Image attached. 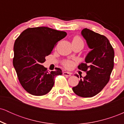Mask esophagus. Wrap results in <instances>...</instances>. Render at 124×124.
<instances>
[{
    "instance_id": "obj_1",
    "label": "esophagus",
    "mask_w": 124,
    "mask_h": 124,
    "mask_svg": "<svg viewBox=\"0 0 124 124\" xmlns=\"http://www.w3.org/2000/svg\"><path fill=\"white\" fill-rule=\"evenodd\" d=\"M63 75H65V76H70L71 75H72V73H70V72H63Z\"/></svg>"
}]
</instances>
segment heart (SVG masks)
Listing matches in <instances>:
<instances>
[{
	"label": "heart",
	"mask_w": 124,
	"mask_h": 124,
	"mask_svg": "<svg viewBox=\"0 0 124 124\" xmlns=\"http://www.w3.org/2000/svg\"><path fill=\"white\" fill-rule=\"evenodd\" d=\"M72 43H78V44H82L83 45V41L79 36H75L73 38V41H72ZM63 65L65 68H68V69H70L73 66L74 63L72 61H66L63 62Z\"/></svg>",
	"instance_id": "1"
}]
</instances>
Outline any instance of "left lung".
I'll use <instances>...</instances> for the list:
<instances>
[{
    "label": "left lung",
    "instance_id": "left-lung-1",
    "mask_svg": "<svg viewBox=\"0 0 124 124\" xmlns=\"http://www.w3.org/2000/svg\"><path fill=\"white\" fill-rule=\"evenodd\" d=\"M81 34L91 51L85 58V63L78 66L79 69L86 72L87 75L72 90L82 97H92L99 93L109 82L114 68V51L104 35L88 28H84Z\"/></svg>",
    "mask_w": 124,
    "mask_h": 124
}]
</instances>
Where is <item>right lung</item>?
<instances>
[{"label":"right lung","mask_w":124,"mask_h":124,"mask_svg":"<svg viewBox=\"0 0 124 124\" xmlns=\"http://www.w3.org/2000/svg\"><path fill=\"white\" fill-rule=\"evenodd\" d=\"M66 35L65 31L39 27L25 30L16 39L13 63L20 83L28 93L46 94L54 86L55 76L62 74L58 68L48 72L42 64L56 43Z\"/></svg>","instance_id":"obj_1"}]
</instances>
